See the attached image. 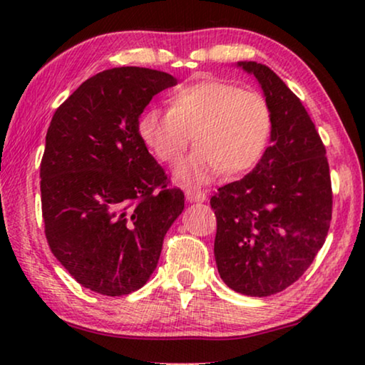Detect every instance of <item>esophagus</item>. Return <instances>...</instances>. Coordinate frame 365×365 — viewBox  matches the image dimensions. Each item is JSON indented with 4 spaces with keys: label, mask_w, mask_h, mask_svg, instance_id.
I'll use <instances>...</instances> for the list:
<instances>
[{
    "label": "esophagus",
    "mask_w": 365,
    "mask_h": 365,
    "mask_svg": "<svg viewBox=\"0 0 365 365\" xmlns=\"http://www.w3.org/2000/svg\"><path fill=\"white\" fill-rule=\"evenodd\" d=\"M185 195H187V200L190 202H202L207 200L206 191H201L197 188H185Z\"/></svg>",
    "instance_id": "34e87169"
}]
</instances>
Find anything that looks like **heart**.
Segmentation results:
<instances>
[{
    "label": "heart",
    "instance_id": "obj_1",
    "mask_svg": "<svg viewBox=\"0 0 365 365\" xmlns=\"http://www.w3.org/2000/svg\"><path fill=\"white\" fill-rule=\"evenodd\" d=\"M138 132L156 158L168 164L183 158L195 135L197 148L177 175L206 183L222 170L238 175L255 168L269 143L272 113L257 91L222 80H202L177 88L168 110L146 109Z\"/></svg>",
    "mask_w": 365,
    "mask_h": 365
}]
</instances>
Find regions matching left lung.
Instances as JSON below:
<instances>
[{
  "label": "left lung",
  "mask_w": 365,
  "mask_h": 365,
  "mask_svg": "<svg viewBox=\"0 0 365 365\" xmlns=\"http://www.w3.org/2000/svg\"><path fill=\"white\" fill-rule=\"evenodd\" d=\"M238 66L261 83L272 113V145L248 175L211 197L214 256L228 288L262 298L299 280L324 246L331 180L325 146L299 98L267 66Z\"/></svg>",
  "instance_id": "left-lung-1"
}]
</instances>
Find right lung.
<instances>
[{
    "label": "right lung",
    "instance_id": "right-lung-1",
    "mask_svg": "<svg viewBox=\"0 0 365 365\" xmlns=\"http://www.w3.org/2000/svg\"><path fill=\"white\" fill-rule=\"evenodd\" d=\"M170 73L114 67L78 86L54 113L40 164L49 250L80 285L123 296L156 269L164 237L185 206L138 132Z\"/></svg>",
    "mask_w": 365,
    "mask_h": 365
}]
</instances>
